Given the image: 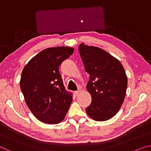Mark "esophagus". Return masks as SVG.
<instances>
[{"label": "esophagus", "mask_w": 151, "mask_h": 151, "mask_svg": "<svg viewBox=\"0 0 151 151\" xmlns=\"http://www.w3.org/2000/svg\"><path fill=\"white\" fill-rule=\"evenodd\" d=\"M74 94H75V96H78V95H79V94H80V91H75V92H74Z\"/></svg>", "instance_id": "esophagus-1"}]
</instances>
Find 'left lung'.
<instances>
[{
    "mask_svg": "<svg viewBox=\"0 0 151 151\" xmlns=\"http://www.w3.org/2000/svg\"><path fill=\"white\" fill-rule=\"evenodd\" d=\"M78 51L86 72L90 75L86 89L92 102L86 112L94 121H107L123 103L127 88L126 73L118 59L100 48L81 43Z\"/></svg>",
    "mask_w": 151,
    "mask_h": 151,
    "instance_id": "8db88e82",
    "label": "left lung"
}]
</instances>
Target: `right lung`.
Here are the masks:
<instances>
[{"label": "right lung", "mask_w": 151, "mask_h": 151, "mask_svg": "<svg viewBox=\"0 0 151 151\" xmlns=\"http://www.w3.org/2000/svg\"><path fill=\"white\" fill-rule=\"evenodd\" d=\"M68 47L48 48L30 60L21 74L20 86L34 116L47 124H58L65 118L73 94L64 86L60 64L73 54Z\"/></svg>", "instance_id": "obj_1"}]
</instances>
